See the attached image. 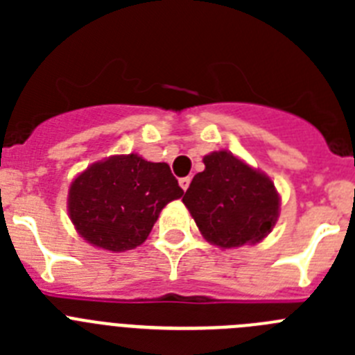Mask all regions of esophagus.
Masks as SVG:
<instances>
[{"mask_svg":"<svg viewBox=\"0 0 355 355\" xmlns=\"http://www.w3.org/2000/svg\"><path fill=\"white\" fill-rule=\"evenodd\" d=\"M190 181H192V178H190V175H187V178H181L180 187L183 188V190H188V187H190Z\"/></svg>","mask_w":355,"mask_h":355,"instance_id":"1","label":"esophagus"}]
</instances>
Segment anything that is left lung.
I'll use <instances>...</instances> for the list:
<instances>
[{
	"instance_id": "8db88e82",
	"label": "left lung",
	"mask_w": 355,
	"mask_h": 355,
	"mask_svg": "<svg viewBox=\"0 0 355 355\" xmlns=\"http://www.w3.org/2000/svg\"><path fill=\"white\" fill-rule=\"evenodd\" d=\"M202 162L205 171L193 175L183 197L200 234L222 249L261 241L281 206L270 178L227 150H213Z\"/></svg>"
}]
</instances>
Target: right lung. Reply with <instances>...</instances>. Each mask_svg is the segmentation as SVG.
<instances>
[{"label":"right lung","mask_w":355,"mask_h":355,"mask_svg":"<svg viewBox=\"0 0 355 355\" xmlns=\"http://www.w3.org/2000/svg\"><path fill=\"white\" fill-rule=\"evenodd\" d=\"M183 193L167 163L131 153L110 156L81 172L69 188L67 209L83 240L122 252L144 243L159 211Z\"/></svg>","instance_id":"right-lung-1"}]
</instances>
